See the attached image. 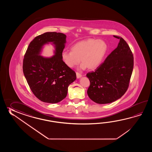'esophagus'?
Listing matches in <instances>:
<instances>
[{
	"label": "esophagus",
	"instance_id": "1",
	"mask_svg": "<svg viewBox=\"0 0 152 152\" xmlns=\"http://www.w3.org/2000/svg\"><path fill=\"white\" fill-rule=\"evenodd\" d=\"M76 75H77V78H80L82 76V75H81L80 73H78V72H76Z\"/></svg>",
	"mask_w": 152,
	"mask_h": 152
}]
</instances>
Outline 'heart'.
<instances>
[{
	"label": "heart",
	"mask_w": 152,
	"mask_h": 152,
	"mask_svg": "<svg viewBox=\"0 0 152 152\" xmlns=\"http://www.w3.org/2000/svg\"><path fill=\"white\" fill-rule=\"evenodd\" d=\"M107 45L103 39H89L75 43L72 47V52L64 51L61 58L65 65L73 68L80 62V68L94 69L100 65L107 53Z\"/></svg>",
	"instance_id": "obj_1"
}]
</instances>
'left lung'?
I'll return each instance as SVG.
<instances>
[{"label":"left lung","instance_id":"8db88e82","mask_svg":"<svg viewBox=\"0 0 152 152\" xmlns=\"http://www.w3.org/2000/svg\"><path fill=\"white\" fill-rule=\"evenodd\" d=\"M116 48L107 56L94 71L86 75L90 81L87 93L98 104H108L118 99L126 93L134 67L132 52L121 37Z\"/></svg>","mask_w":152,"mask_h":152}]
</instances>
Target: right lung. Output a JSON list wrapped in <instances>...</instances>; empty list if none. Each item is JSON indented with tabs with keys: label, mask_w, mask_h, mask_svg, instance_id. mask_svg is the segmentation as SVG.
<instances>
[{
	"label": "right lung",
	"mask_w": 152,
	"mask_h": 152,
	"mask_svg": "<svg viewBox=\"0 0 152 152\" xmlns=\"http://www.w3.org/2000/svg\"><path fill=\"white\" fill-rule=\"evenodd\" d=\"M66 36L47 32L36 36L30 43L23 59V71L32 93L39 99L57 103L66 98L69 84L76 73L65 65L61 58ZM49 42L55 45V54L51 58L39 55L42 46Z\"/></svg>",
	"instance_id": "obj_1"
}]
</instances>
